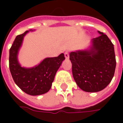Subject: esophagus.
<instances>
[{"label":"esophagus","instance_id":"obj_1","mask_svg":"<svg viewBox=\"0 0 123 123\" xmlns=\"http://www.w3.org/2000/svg\"><path fill=\"white\" fill-rule=\"evenodd\" d=\"M64 56H65L66 59H69V54H68V52H65V53H64Z\"/></svg>","mask_w":123,"mask_h":123}]
</instances>
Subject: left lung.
Instances as JSON below:
<instances>
[{"mask_svg":"<svg viewBox=\"0 0 123 123\" xmlns=\"http://www.w3.org/2000/svg\"><path fill=\"white\" fill-rule=\"evenodd\" d=\"M89 48L70 53L72 75L84 92H98L105 88L113 77L116 67L114 45L109 37L98 31Z\"/></svg>","mask_w":123,"mask_h":123,"instance_id":"8db88e82","label":"left lung"}]
</instances>
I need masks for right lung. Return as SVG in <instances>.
I'll list each match as a JSON object with an SVG mask.
<instances>
[{
    "label": "right lung",
    "instance_id": "add662e5",
    "mask_svg": "<svg viewBox=\"0 0 123 123\" xmlns=\"http://www.w3.org/2000/svg\"><path fill=\"white\" fill-rule=\"evenodd\" d=\"M18 35L9 52V68L16 84L27 94L39 95L51 89L57 70L65 59L64 53L56 57L43 59L38 65L31 68L22 67L18 62V55L26 33Z\"/></svg>",
    "mask_w": 123,
    "mask_h": 123
}]
</instances>
